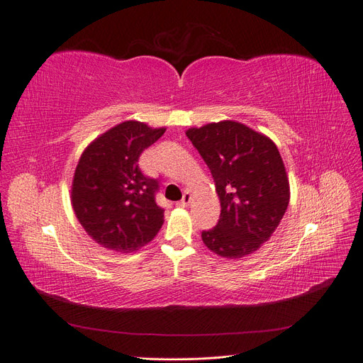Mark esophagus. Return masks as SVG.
I'll use <instances>...</instances> for the list:
<instances>
[{
	"instance_id": "esophagus-1",
	"label": "esophagus",
	"mask_w": 363,
	"mask_h": 363,
	"mask_svg": "<svg viewBox=\"0 0 363 363\" xmlns=\"http://www.w3.org/2000/svg\"><path fill=\"white\" fill-rule=\"evenodd\" d=\"M191 200H192V195H191L189 192H184V194H183V199H182V201L179 203V206L186 207V206H188V204L191 203Z\"/></svg>"
}]
</instances>
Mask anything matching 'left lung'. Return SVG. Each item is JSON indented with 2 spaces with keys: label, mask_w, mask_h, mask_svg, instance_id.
Returning a JSON list of instances; mask_svg holds the SVG:
<instances>
[{
  "label": "left lung",
  "mask_w": 363,
  "mask_h": 363,
  "mask_svg": "<svg viewBox=\"0 0 363 363\" xmlns=\"http://www.w3.org/2000/svg\"><path fill=\"white\" fill-rule=\"evenodd\" d=\"M212 172L221 203L204 245L227 259L257 251L272 236L289 204V180L274 142L240 124L219 121L186 131Z\"/></svg>",
  "instance_id": "left-lung-1"
}]
</instances>
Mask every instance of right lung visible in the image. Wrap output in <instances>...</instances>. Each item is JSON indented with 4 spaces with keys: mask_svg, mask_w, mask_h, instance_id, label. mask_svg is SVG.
Instances as JSON below:
<instances>
[{
    "mask_svg": "<svg viewBox=\"0 0 363 363\" xmlns=\"http://www.w3.org/2000/svg\"><path fill=\"white\" fill-rule=\"evenodd\" d=\"M164 130L124 121L83 151L71 201L86 233L101 247L133 252L159 233L164 212L156 203L159 182L142 174L138 162Z\"/></svg>",
    "mask_w": 363,
    "mask_h": 363,
    "instance_id": "add662e5",
    "label": "right lung"
}]
</instances>
